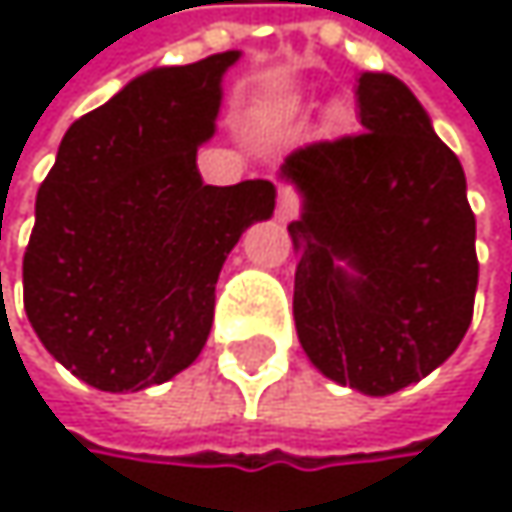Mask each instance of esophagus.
<instances>
[{
    "label": "esophagus",
    "instance_id": "obj_1",
    "mask_svg": "<svg viewBox=\"0 0 512 512\" xmlns=\"http://www.w3.org/2000/svg\"><path fill=\"white\" fill-rule=\"evenodd\" d=\"M296 213H299V201H296V195H293L290 189H278L275 219H278V222H290V219H296Z\"/></svg>",
    "mask_w": 512,
    "mask_h": 512
}]
</instances>
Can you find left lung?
Listing matches in <instances>:
<instances>
[{
	"instance_id": "obj_1",
	"label": "left lung",
	"mask_w": 512,
	"mask_h": 512,
	"mask_svg": "<svg viewBox=\"0 0 512 512\" xmlns=\"http://www.w3.org/2000/svg\"><path fill=\"white\" fill-rule=\"evenodd\" d=\"M358 136L317 142L278 177L302 198L293 320L311 364L385 397L460 347L477 290L474 213L457 154L391 73H358Z\"/></svg>"
}]
</instances>
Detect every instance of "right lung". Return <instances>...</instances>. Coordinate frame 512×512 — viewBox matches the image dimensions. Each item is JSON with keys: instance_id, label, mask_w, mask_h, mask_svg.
Returning <instances> with one entry per match:
<instances>
[{"instance_id": "add662e5", "label": "right lung", "mask_w": 512, "mask_h": 512, "mask_svg": "<svg viewBox=\"0 0 512 512\" xmlns=\"http://www.w3.org/2000/svg\"><path fill=\"white\" fill-rule=\"evenodd\" d=\"M240 50L154 67L64 133L23 257L26 317L100 391L168 382L201 356L222 263L275 210L269 180L204 186L222 79Z\"/></svg>"}]
</instances>
